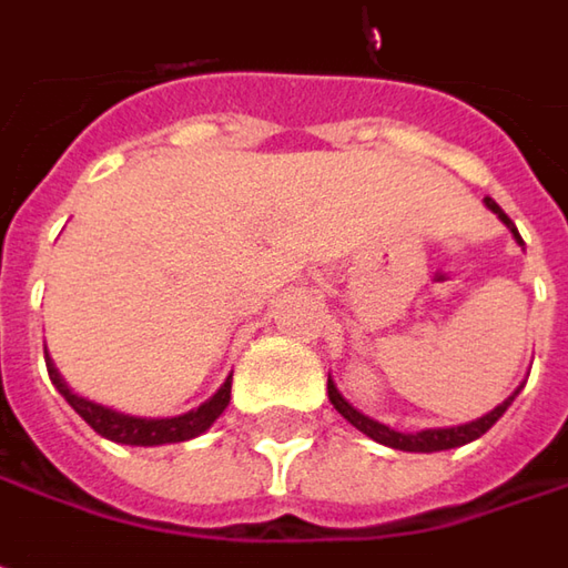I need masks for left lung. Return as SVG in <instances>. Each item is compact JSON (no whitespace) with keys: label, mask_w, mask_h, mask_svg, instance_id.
Returning a JSON list of instances; mask_svg holds the SVG:
<instances>
[{"label":"left lung","mask_w":568,"mask_h":568,"mask_svg":"<svg viewBox=\"0 0 568 568\" xmlns=\"http://www.w3.org/2000/svg\"><path fill=\"white\" fill-rule=\"evenodd\" d=\"M486 206L496 212L503 222L508 225V232L515 235V241L521 244V235H518V229H515V222L508 219L503 206L496 203V200H489L486 196ZM327 397H331V404L336 407V413L346 419V423H353L358 432H365L368 438H375V442H382L387 448H397V452H448V448H460V445H467V442H474V438H480L483 432L493 429V423L503 416L508 409V404L515 400V394L503 400L499 407L493 409V413H486L480 419H474V423H464V426H455V429H423V432H394L390 426H384V423H375V419H368V416H362L358 409H353L346 400H343V394L336 390V384L327 382Z\"/></svg>","instance_id":"8db88e82"}]
</instances>
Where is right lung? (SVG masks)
I'll use <instances>...</instances> for the list:
<instances>
[{
    "label": "right lung",
    "instance_id": "1",
    "mask_svg": "<svg viewBox=\"0 0 568 568\" xmlns=\"http://www.w3.org/2000/svg\"><path fill=\"white\" fill-rule=\"evenodd\" d=\"M47 372H50V382L57 384L65 404L75 409L82 419H85L91 429L111 442L120 445H171V442H186V438H196L200 432H206L222 416V409L229 407V397H232V378L222 384L203 407L190 409L184 416H171V419H139V416H126V413H116V409L101 407V404H91L85 397L72 394L65 382L60 378V372L47 362Z\"/></svg>",
    "mask_w": 568,
    "mask_h": 568
}]
</instances>
